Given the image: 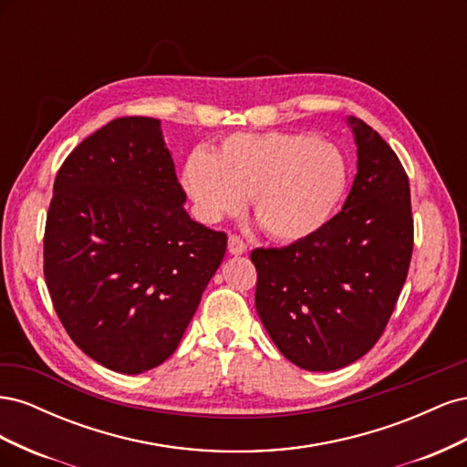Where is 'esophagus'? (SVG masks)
Segmentation results:
<instances>
[{"label":"esophagus","mask_w":467,"mask_h":467,"mask_svg":"<svg viewBox=\"0 0 467 467\" xmlns=\"http://www.w3.org/2000/svg\"><path fill=\"white\" fill-rule=\"evenodd\" d=\"M228 251L232 253V255H244V253L247 251V244L244 242L242 237L230 235V239H228Z\"/></svg>","instance_id":"34e87169"}]
</instances>
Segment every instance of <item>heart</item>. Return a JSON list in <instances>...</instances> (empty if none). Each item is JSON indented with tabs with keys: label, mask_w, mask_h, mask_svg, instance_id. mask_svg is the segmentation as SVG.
Wrapping results in <instances>:
<instances>
[{
	"label": "heart",
	"mask_w": 467,
	"mask_h": 467,
	"mask_svg": "<svg viewBox=\"0 0 467 467\" xmlns=\"http://www.w3.org/2000/svg\"><path fill=\"white\" fill-rule=\"evenodd\" d=\"M182 187L204 222L242 208L276 242L321 230L347 189V163L333 144L306 132L232 134L212 151H194Z\"/></svg>",
	"instance_id": "1"
}]
</instances>
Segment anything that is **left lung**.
Masks as SVG:
<instances>
[{
	"mask_svg": "<svg viewBox=\"0 0 467 467\" xmlns=\"http://www.w3.org/2000/svg\"><path fill=\"white\" fill-rule=\"evenodd\" d=\"M357 175L343 210L314 235L255 249V306L292 364L329 372L358 360L384 333L413 253L411 191L395 151L348 117Z\"/></svg>",
	"mask_w": 467,
	"mask_h": 467,
	"instance_id": "1",
	"label": "left lung"
}]
</instances>
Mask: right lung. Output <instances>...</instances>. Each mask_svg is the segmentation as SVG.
<instances>
[{
    "instance_id": "1",
    "label": "right lung",
    "mask_w": 467,
    "mask_h": 467,
    "mask_svg": "<svg viewBox=\"0 0 467 467\" xmlns=\"http://www.w3.org/2000/svg\"><path fill=\"white\" fill-rule=\"evenodd\" d=\"M161 122L122 117L67 155L45 230V278L89 358L142 374L173 355L228 237L191 220Z\"/></svg>"
}]
</instances>
